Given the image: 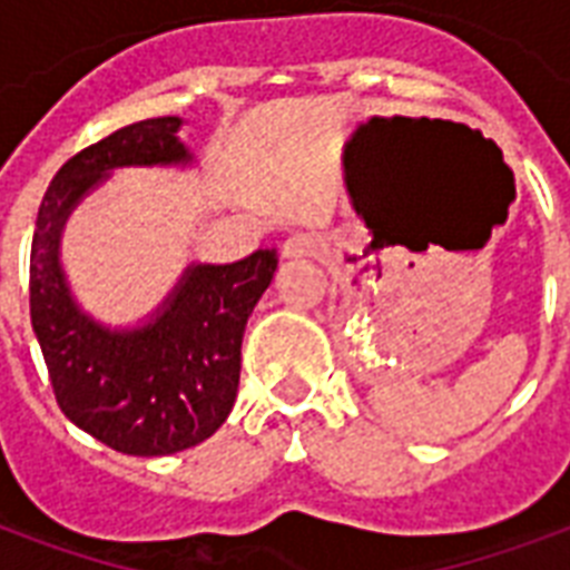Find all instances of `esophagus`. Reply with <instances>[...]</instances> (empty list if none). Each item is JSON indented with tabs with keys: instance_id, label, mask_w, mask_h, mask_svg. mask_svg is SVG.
Listing matches in <instances>:
<instances>
[{
	"instance_id": "obj_1",
	"label": "esophagus",
	"mask_w": 570,
	"mask_h": 570,
	"mask_svg": "<svg viewBox=\"0 0 570 570\" xmlns=\"http://www.w3.org/2000/svg\"><path fill=\"white\" fill-rule=\"evenodd\" d=\"M325 239H322L320 233H295V236H289V239L284 242V257L295 259V257H320V254H325Z\"/></svg>"
}]
</instances>
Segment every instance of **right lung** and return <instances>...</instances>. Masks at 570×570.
Returning a JSON list of instances; mask_svg holds the SVG:
<instances>
[{
    "label": "right lung",
    "instance_id": "1",
    "mask_svg": "<svg viewBox=\"0 0 570 570\" xmlns=\"http://www.w3.org/2000/svg\"><path fill=\"white\" fill-rule=\"evenodd\" d=\"M183 118H150L67 159L38 209L31 239V328L65 416L127 455H171L218 432L236 402L242 334L275 277V250L236 263H191L168 298L132 328H109L79 307L61 266L76 206L115 168L195 163Z\"/></svg>",
    "mask_w": 570,
    "mask_h": 570
}]
</instances>
